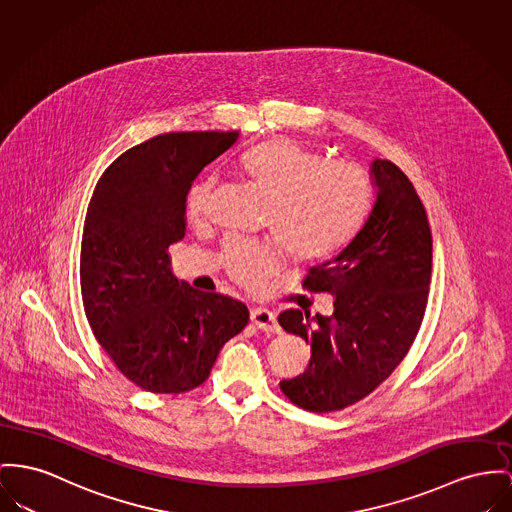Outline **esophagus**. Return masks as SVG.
<instances>
[{
    "instance_id": "obj_1",
    "label": "esophagus",
    "mask_w": 512,
    "mask_h": 512,
    "mask_svg": "<svg viewBox=\"0 0 512 512\" xmlns=\"http://www.w3.org/2000/svg\"><path fill=\"white\" fill-rule=\"evenodd\" d=\"M250 322L256 328L264 330V332H279V324L275 320V314H273L272 310H268V308H254L250 312Z\"/></svg>"
}]
</instances>
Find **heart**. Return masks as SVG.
I'll return each instance as SVG.
<instances>
[{
  "mask_svg": "<svg viewBox=\"0 0 512 512\" xmlns=\"http://www.w3.org/2000/svg\"><path fill=\"white\" fill-rule=\"evenodd\" d=\"M242 167L270 198L268 225L297 260L328 256L357 227L367 202L369 180L363 171L322 155L301 141L277 137L250 149ZM215 176L192 184L188 213L204 217L213 200ZM285 254L270 242L231 239L223 248L229 275L250 291H262L281 268Z\"/></svg>",
  "mask_w": 512,
  "mask_h": 512,
  "instance_id": "1",
  "label": "heart"
}]
</instances>
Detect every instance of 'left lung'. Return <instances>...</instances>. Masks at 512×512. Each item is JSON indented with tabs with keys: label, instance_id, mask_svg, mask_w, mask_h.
I'll return each mask as SVG.
<instances>
[{
	"label": "left lung",
	"instance_id": "left-lung-1",
	"mask_svg": "<svg viewBox=\"0 0 512 512\" xmlns=\"http://www.w3.org/2000/svg\"><path fill=\"white\" fill-rule=\"evenodd\" d=\"M376 200L340 254L308 270L303 287L334 295L332 316L291 308L285 332L310 343L303 375L281 380L299 408L328 413L369 396L408 355L429 297L433 237L427 211L394 163L371 167Z\"/></svg>",
	"mask_w": 512,
	"mask_h": 512
}]
</instances>
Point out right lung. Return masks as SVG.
I'll use <instances>...</instances> for the list:
<instances>
[{
    "instance_id": "obj_1",
    "label": "right lung",
    "mask_w": 512,
    "mask_h": 512,
    "mask_svg": "<svg viewBox=\"0 0 512 512\" xmlns=\"http://www.w3.org/2000/svg\"><path fill=\"white\" fill-rule=\"evenodd\" d=\"M239 132H169L122 153L99 178L81 240V297L116 369L141 390L204 384L221 347L248 324L233 297L178 281L169 246L186 233V194Z\"/></svg>"
}]
</instances>
